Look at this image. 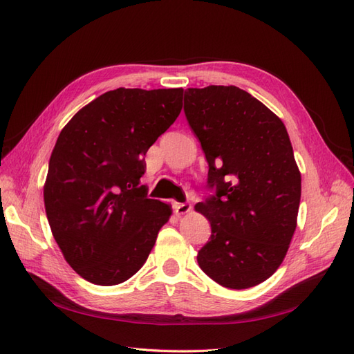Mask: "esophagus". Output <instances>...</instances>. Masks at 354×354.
Here are the masks:
<instances>
[{
    "instance_id": "esophagus-1",
    "label": "esophagus",
    "mask_w": 354,
    "mask_h": 354,
    "mask_svg": "<svg viewBox=\"0 0 354 354\" xmlns=\"http://www.w3.org/2000/svg\"><path fill=\"white\" fill-rule=\"evenodd\" d=\"M192 209V205L190 203H175L174 205V211H175V214H178V216H183V214H187L188 211Z\"/></svg>"
}]
</instances>
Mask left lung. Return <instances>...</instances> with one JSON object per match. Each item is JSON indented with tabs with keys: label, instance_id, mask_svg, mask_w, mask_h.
Masks as SVG:
<instances>
[{
	"label": "left lung",
	"instance_id": "8db88e82",
	"mask_svg": "<svg viewBox=\"0 0 354 354\" xmlns=\"http://www.w3.org/2000/svg\"><path fill=\"white\" fill-rule=\"evenodd\" d=\"M188 125L208 162L209 220L197 262L212 281L245 290L274 273L297 226L301 176L283 122L235 86L188 88Z\"/></svg>",
	"mask_w": 354,
	"mask_h": 354
}]
</instances>
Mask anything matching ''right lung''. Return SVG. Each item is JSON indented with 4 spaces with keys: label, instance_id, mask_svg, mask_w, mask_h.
Returning a JSON list of instances; mask_svg holds the SVG:
<instances>
[{
    "label": "right lung",
    "instance_id": "1",
    "mask_svg": "<svg viewBox=\"0 0 354 354\" xmlns=\"http://www.w3.org/2000/svg\"><path fill=\"white\" fill-rule=\"evenodd\" d=\"M183 88H116L87 104L57 138L44 188L46 217L68 264L95 285L128 281L169 220L147 199V149L183 109Z\"/></svg>",
    "mask_w": 354,
    "mask_h": 354
}]
</instances>
